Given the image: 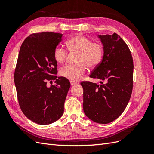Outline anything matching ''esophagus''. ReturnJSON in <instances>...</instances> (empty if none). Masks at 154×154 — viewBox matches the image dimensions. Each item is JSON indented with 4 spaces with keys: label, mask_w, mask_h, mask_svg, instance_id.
<instances>
[{
    "label": "esophagus",
    "mask_w": 154,
    "mask_h": 154,
    "mask_svg": "<svg viewBox=\"0 0 154 154\" xmlns=\"http://www.w3.org/2000/svg\"><path fill=\"white\" fill-rule=\"evenodd\" d=\"M78 82H73V81H71V85H75L76 84H78Z\"/></svg>",
    "instance_id": "obj_1"
}]
</instances>
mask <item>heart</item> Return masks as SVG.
<instances>
[{
	"instance_id": "obj_1",
	"label": "heart",
	"mask_w": 154,
	"mask_h": 154,
	"mask_svg": "<svg viewBox=\"0 0 154 154\" xmlns=\"http://www.w3.org/2000/svg\"><path fill=\"white\" fill-rule=\"evenodd\" d=\"M67 50L77 53L76 65H69L60 70V74L71 81H78L86 72L87 67L94 69L100 64L104 54L103 46L82 35H76L66 42ZM67 56L66 50L60 46L54 49L53 57L56 62L63 64Z\"/></svg>"
}]
</instances>
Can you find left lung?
I'll return each mask as SVG.
<instances>
[{"instance_id":"obj_1","label":"left lung","mask_w":154,"mask_h":154,"mask_svg":"<svg viewBox=\"0 0 154 154\" xmlns=\"http://www.w3.org/2000/svg\"><path fill=\"white\" fill-rule=\"evenodd\" d=\"M104 54L90 77L99 79L101 85L82 82L83 108L93 122L106 124L119 117L131 97L134 63L131 52L118 34L99 35Z\"/></svg>"}]
</instances>
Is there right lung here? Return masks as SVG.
I'll return each mask as SVG.
<instances>
[{
  "label": "right lung",
  "instance_id": "add662e5",
  "mask_svg": "<svg viewBox=\"0 0 154 154\" xmlns=\"http://www.w3.org/2000/svg\"><path fill=\"white\" fill-rule=\"evenodd\" d=\"M63 35L43 32L30 35L21 45L14 81L22 112L37 124L52 123L63 114L65 100L71 84L67 79L57 77L54 48ZM55 84L47 87V83Z\"/></svg>",
  "mask_w": 154,
  "mask_h": 154
}]
</instances>
